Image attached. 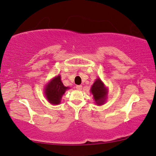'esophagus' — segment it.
I'll list each match as a JSON object with an SVG mask.
<instances>
[{
	"label": "esophagus",
	"mask_w": 156,
	"mask_h": 156,
	"mask_svg": "<svg viewBox=\"0 0 156 156\" xmlns=\"http://www.w3.org/2000/svg\"><path fill=\"white\" fill-rule=\"evenodd\" d=\"M76 88L78 90H80L81 89H82V85H76Z\"/></svg>",
	"instance_id": "esophagus-1"
}]
</instances>
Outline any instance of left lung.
Returning <instances> with one entry per match:
<instances>
[{"mask_svg": "<svg viewBox=\"0 0 156 156\" xmlns=\"http://www.w3.org/2000/svg\"><path fill=\"white\" fill-rule=\"evenodd\" d=\"M91 92L98 105L103 104L107 94V89L99 78H97L91 88Z\"/></svg>", "mask_w": 156, "mask_h": 156, "instance_id": "1", "label": "left lung"}]
</instances>
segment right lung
I'll return each instance as SVG.
<instances>
[{"instance_id":"obj_1","label":"right lung","mask_w":156,"mask_h":156,"mask_svg":"<svg viewBox=\"0 0 156 156\" xmlns=\"http://www.w3.org/2000/svg\"><path fill=\"white\" fill-rule=\"evenodd\" d=\"M67 89L69 87H65L62 83L60 76H58L47 85L45 89L46 96L52 104L58 105L60 103L62 96Z\"/></svg>"}]
</instances>
